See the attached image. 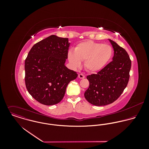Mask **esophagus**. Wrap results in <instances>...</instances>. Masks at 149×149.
Wrapping results in <instances>:
<instances>
[{
	"instance_id": "obj_1",
	"label": "esophagus",
	"mask_w": 149,
	"mask_h": 149,
	"mask_svg": "<svg viewBox=\"0 0 149 149\" xmlns=\"http://www.w3.org/2000/svg\"><path fill=\"white\" fill-rule=\"evenodd\" d=\"M78 76H79V77L80 79H84L85 77V75H84V74H83V73L79 74Z\"/></svg>"
}]
</instances>
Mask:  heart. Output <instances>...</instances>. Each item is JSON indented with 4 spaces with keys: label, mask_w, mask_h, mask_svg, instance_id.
<instances>
[{
    "label": "heart",
    "mask_w": 149,
    "mask_h": 149,
    "mask_svg": "<svg viewBox=\"0 0 149 149\" xmlns=\"http://www.w3.org/2000/svg\"><path fill=\"white\" fill-rule=\"evenodd\" d=\"M113 50L107 44L86 41L79 43L74 51L68 52V59L74 67H79L81 61H84V66L90 72L102 69L112 57Z\"/></svg>",
    "instance_id": "1"
}]
</instances>
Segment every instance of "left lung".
<instances>
[{
  "instance_id": "left-lung-1",
  "label": "left lung",
  "mask_w": 149,
  "mask_h": 149,
  "mask_svg": "<svg viewBox=\"0 0 149 149\" xmlns=\"http://www.w3.org/2000/svg\"><path fill=\"white\" fill-rule=\"evenodd\" d=\"M114 50L112 61L97 73L87 76L89 88L84 93L91 104L102 106L116 100L127 86L131 61L125 49L109 40Z\"/></svg>"
}]
</instances>
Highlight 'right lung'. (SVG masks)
<instances>
[{
    "mask_svg": "<svg viewBox=\"0 0 149 149\" xmlns=\"http://www.w3.org/2000/svg\"><path fill=\"white\" fill-rule=\"evenodd\" d=\"M70 43L68 38L52 35L36 43L24 62L25 84L39 103L52 106L64 97L68 84L77 73L65 66Z\"/></svg>",
    "mask_w": 149,
    "mask_h": 149,
    "instance_id": "add662e5",
    "label": "right lung"
}]
</instances>
